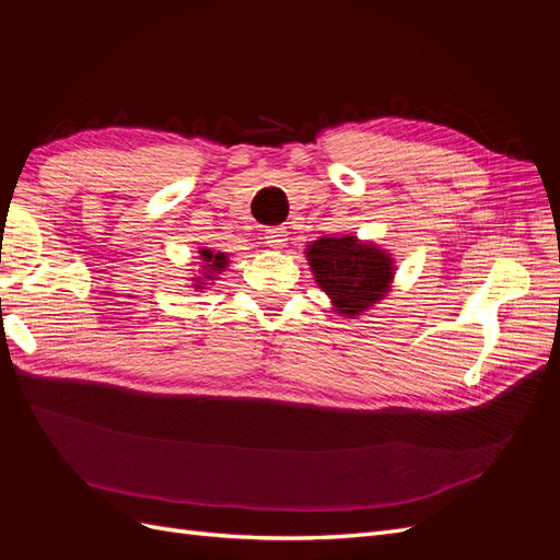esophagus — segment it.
I'll return each instance as SVG.
<instances>
[{
    "instance_id": "1",
    "label": "esophagus",
    "mask_w": 560,
    "mask_h": 560,
    "mask_svg": "<svg viewBox=\"0 0 560 560\" xmlns=\"http://www.w3.org/2000/svg\"><path fill=\"white\" fill-rule=\"evenodd\" d=\"M264 241L270 249H282L287 243V229L284 226H270L264 231Z\"/></svg>"
}]
</instances>
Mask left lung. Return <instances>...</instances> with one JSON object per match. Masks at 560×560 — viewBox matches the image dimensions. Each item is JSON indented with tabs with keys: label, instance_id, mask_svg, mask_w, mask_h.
Masks as SVG:
<instances>
[{
	"label": "left lung",
	"instance_id": "1",
	"mask_svg": "<svg viewBox=\"0 0 560 560\" xmlns=\"http://www.w3.org/2000/svg\"><path fill=\"white\" fill-rule=\"evenodd\" d=\"M308 266L322 292L343 317H358L378 303L395 278L393 257L374 243L354 235L319 238L306 247Z\"/></svg>",
	"mask_w": 560,
	"mask_h": 560
}]
</instances>
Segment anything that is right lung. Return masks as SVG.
Returning a JSON list of instances; mask_svg holds the SVG:
<instances>
[{
    "mask_svg": "<svg viewBox=\"0 0 560 560\" xmlns=\"http://www.w3.org/2000/svg\"><path fill=\"white\" fill-rule=\"evenodd\" d=\"M200 261H202V270L196 280V290H202L206 284H212L210 280H217V276L229 266V257L224 252H212V249H200Z\"/></svg>",
    "mask_w": 560,
    "mask_h": 560,
    "instance_id": "obj_1",
    "label": "right lung"
}]
</instances>
